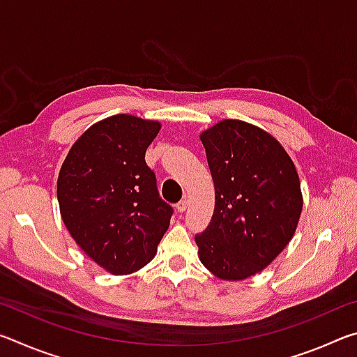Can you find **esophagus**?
<instances>
[{
	"mask_svg": "<svg viewBox=\"0 0 357 357\" xmlns=\"http://www.w3.org/2000/svg\"><path fill=\"white\" fill-rule=\"evenodd\" d=\"M187 206H189V202H187L185 198H184V200H181V202L176 204V209H178V213H184V211L187 209Z\"/></svg>",
	"mask_w": 357,
	"mask_h": 357,
	"instance_id": "34e87169",
	"label": "esophagus"
}]
</instances>
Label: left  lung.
Listing matches in <instances>:
<instances>
[{"mask_svg": "<svg viewBox=\"0 0 357 357\" xmlns=\"http://www.w3.org/2000/svg\"><path fill=\"white\" fill-rule=\"evenodd\" d=\"M215 206L195 234L198 255L223 280H244L285 249L298 227V172L275 138L249 123L223 119L202 134Z\"/></svg>", "mask_w": 357, "mask_h": 357, "instance_id": "8db88e82", "label": "left lung"}]
</instances>
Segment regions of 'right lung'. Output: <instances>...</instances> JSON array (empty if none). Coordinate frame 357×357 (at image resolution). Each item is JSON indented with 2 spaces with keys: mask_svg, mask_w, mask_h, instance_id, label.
<instances>
[{
  "mask_svg": "<svg viewBox=\"0 0 357 357\" xmlns=\"http://www.w3.org/2000/svg\"><path fill=\"white\" fill-rule=\"evenodd\" d=\"M160 124L114 114L70 148L58 176V203L70 236L108 273H135L154 258L173 208L144 160Z\"/></svg>",
  "mask_w": 357,
  "mask_h": 357,
  "instance_id": "1",
  "label": "right lung"
}]
</instances>
